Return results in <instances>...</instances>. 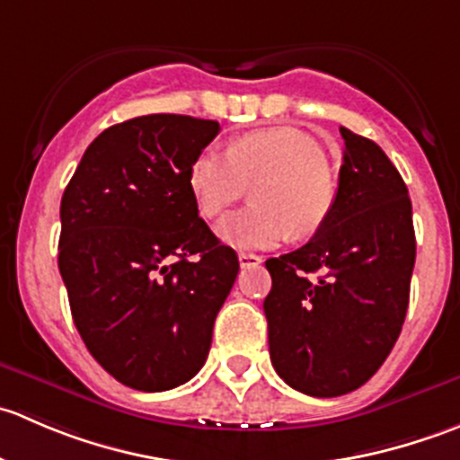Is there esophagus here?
<instances>
[{
	"instance_id": "esophagus-1",
	"label": "esophagus",
	"mask_w": 460,
	"mask_h": 460,
	"mask_svg": "<svg viewBox=\"0 0 460 460\" xmlns=\"http://www.w3.org/2000/svg\"><path fill=\"white\" fill-rule=\"evenodd\" d=\"M238 260H240V267H243V269H249V267H258V264L262 262V258L256 256V253H247V252L238 253Z\"/></svg>"
}]
</instances>
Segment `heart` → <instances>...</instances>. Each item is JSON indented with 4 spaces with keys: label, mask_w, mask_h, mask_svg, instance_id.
<instances>
[{
    "label": "heart",
    "mask_w": 460,
    "mask_h": 460,
    "mask_svg": "<svg viewBox=\"0 0 460 460\" xmlns=\"http://www.w3.org/2000/svg\"><path fill=\"white\" fill-rule=\"evenodd\" d=\"M258 178L256 207L240 208L216 226L217 238L231 247L269 249L294 231L314 234L336 200L323 146L291 127L256 128L226 148L207 146L189 169V189L198 211L216 217Z\"/></svg>",
    "instance_id": "b5f03b06"
}]
</instances>
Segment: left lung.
Masks as SVG:
<instances>
[{"instance_id": "1", "label": "left lung", "mask_w": 460, "mask_h": 460, "mask_svg": "<svg viewBox=\"0 0 460 460\" xmlns=\"http://www.w3.org/2000/svg\"><path fill=\"white\" fill-rule=\"evenodd\" d=\"M341 136L345 151L329 216L305 247L264 262L273 369L318 398L354 392L378 372L405 323L416 260L401 173L376 142L345 127Z\"/></svg>"}]
</instances>
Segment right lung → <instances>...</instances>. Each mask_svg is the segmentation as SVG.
Masks as SVG:
<instances>
[{
    "label": "right lung",
    "instance_id": "add662e5",
    "mask_svg": "<svg viewBox=\"0 0 460 460\" xmlns=\"http://www.w3.org/2000/svg\"><path fill=\"white\" fill-rule=\"evenodd\" d=\"M216 119L155 113L106 128L62 196L59 273L93 358L140 392L200 372L238 256L198 216L189 169Z\"/></svg>",
    "mask_w": 460,
    "mask_h": 460
}]
</instances>
